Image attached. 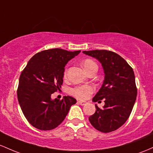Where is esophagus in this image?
I'll use <instances>...</instances> for the list:
<instances>
[{"mask_svg":"<svg viewBox=\"0 0 153 153\" xmlns=\"http://www.w3.org/2000/svg\"><path fill=\"white\" fill-rule=\"evenodd\" d=\"M77 102H78V104L81 105H86V104L87 103V102H86V101H81V100H79Z\"/></svg>","mask_w":153,"mask_h":153,"instance_id":"obj_1","label":"esophagus"}]
</instances>
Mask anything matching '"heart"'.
I'll use <instances>...</instances> for the list:
<instances>
[{"mask_svg": "<svg viewBox=\"0 0 153 153\" xmlns=\"http://www.w3.org/2000/svg\"><path fill=\"white\" fill-rule=\"evenodd\" d=\"M96 63L94 62L93 61L90 59H87L84 61L82 63V66H83L84 69L85 70V71H87L88 68H90L91 66H95ZM66 75V71H65L64 76ZM94 88L90 85H82V86H78V87H74L71 90V93L73 95L76 96V97L80 99H86L90 96L91 94L93 92Z\"/></svg>", "mask_w": 153, "mask_h": 153, "instance_id": "b5f03b06", "label": "heart"}]
</instances>
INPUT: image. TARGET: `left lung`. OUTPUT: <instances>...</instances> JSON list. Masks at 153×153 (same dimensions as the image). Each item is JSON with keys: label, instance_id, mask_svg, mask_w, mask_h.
Returning <instances> with one entry per match:
<instances>
[{"label": "left lung", "instance_id": "obj_1", "mask_svg": "<svg viewBox=\"0 0 153 153\" xmlns=\"http://www.w3.org/2000/svg\"><path fill=\"white\" fill-rule=\"evenodd\" d=\"M96 58L104 71L103 83L92 98L93 102L103 99L105 105L89 117L91 124L101 132L118 129L129 117L135 103L137 90L133 69L122 57L105 50L83 51Z\"/></svg>", "mask_w": 153, "mask_h": 153}]
</instances>
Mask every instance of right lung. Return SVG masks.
I'll use <instances>...</instances> for the list:
<instances>
[{"instance_id":"right-lung-1","label":"right lung","mask_w":153,"mask_h":153,"mask_svg":"<svg viewBox=\"0 0 153 153\" xmlns=\"http://www.w3.org/2000/svg\"><path fill=\"white\" fill-rule=\"evenodd\" d=\"M81 51L55 48L35 54L27 63L19 81L17 97L25 118L34 127L51 130L66 118L76 100L64 96L61 100L51 95L61 88L64 67Z\"/></svg>"}]
</instances>
